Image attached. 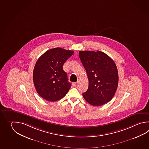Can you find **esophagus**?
<instances>
[{"label":"esophagus","mask_w":149,"mask_h":149,"mask_svg":"<svg viewBox=\"0 0 149 149\" xmlns=\"http://www.w3.org/2000/svg\"><path fill=\"white\" fill-rule=\"evenodd\" d=\"M77 84V82H74V83H72V85H73V86H76Z\"/></svg>","instance_id":"esophagus-1"}]
</instances>
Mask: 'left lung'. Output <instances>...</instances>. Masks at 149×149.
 I'll return each mask as SVG.
<instances>
[{
  "mask_svg": "<svg viewBox=\"0 0 149 149\" xmlns=\"http://www.w3.org/2000/svg\"><path fill=\"white\" fill-rule=\"evenodd\" d=\"M79 56L88 79V89L83 97L93 106L108 102L115 94L118 84L115 62L100 51H79Z\"/></svg>",
  "mask_w": 149,
  "mask_h": 149,
  "instance_id": "8db88e82",
  "label": "left lung"
}]
</instances>
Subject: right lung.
<instances>
[{"instance_id":"add662e5","label":"right lung","mask_w":149,"mask_h":149,"mask_svg":"<svg viewBox=\"0 0 149 149\" xmlns=\"http://www.w3.org/2000/svg\"><path fill=\"white\" fill-rule=\"evenodd\" d=\"M74 52L61 48L45 52L34 68L33 79L37 93L46 100L54 102L64 97L71 84L63 65Z\"/></svg>"}]
</instances>
